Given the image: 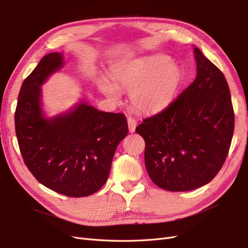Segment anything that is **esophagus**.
Returning <instances> with one entry per match:
<instances>
[{
	"instance_id": "obj_1",
	"label": "esophagus",
	"mask_w": 248,
	"mask_h": 248,
	"mask_svg": "<svg viewBox=\"0 0 248 248\" xmlns=\"http://www.w3.org/2000/svg\"><path fill=\"white\" fill-rule=\"evenodd\" d=\"M127 124H129L130 132L134 133L136 126H137V122H136V119H134L132 117H129V118H127Z\"/></svg>"
}]
</instances>
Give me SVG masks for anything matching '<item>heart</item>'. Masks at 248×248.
Masks as SVG:
<instances>
[{
	"instance_id": "b5f03b06",
	"label": "heart",
	"mask_w": 248,
	"mask_h": 248,
	"mask_svg": "<svg viewBox=\"0 0 248 248\" xmlns=\"http://www.w3.org/2000/svg\"><path fill=\"white\" fill-rule=\"evenodd\" d=\"M110 81L103 79L101 91L112 100L119 98L117 90L129 91L131 105L142 113L163 111L174 100L183 80V70L165 54L121 61L111 67Z\"/></svg>"
}]
</instances>
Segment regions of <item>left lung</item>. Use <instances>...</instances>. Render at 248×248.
I'll use <instances>...</instances> for the list:
<instances>
[{
    "label": "left lung",
    "mask_w": 248,
    "mask_h": 248,
    "mask_svg": "<svg viewBox=\"0 0 248 248\" xmlns=\"http://www.w3.org/2000/svg\"><path fill=\"white\" fill-rule=\"evenodd\" d=\"M197 77L169 106L145 118L136 132L145 140L150 179L170 191L210 182L225 163L235 115L222 72L194 47Z\"/></svg>",
    "instance_id": "obj_1"
}]
</instances>
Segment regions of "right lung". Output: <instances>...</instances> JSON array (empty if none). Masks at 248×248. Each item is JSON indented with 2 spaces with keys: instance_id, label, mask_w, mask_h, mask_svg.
Listing matches in <instances>:
<instances>
[{
  "instance_id": "right-lung-1",
  "label": "right lung",
  "mask_w": 248,
  "mask_h": 248,
  "mask_svg": "<svg viewBox=\"0 0 248 248\" xmlns=\"http://www.w3.org/2000/svg\"><path fill=\"white\" fill-rule=\"evenodd\" d=\"M62 65V53L46 54L22 82L15 132L23 162L40 183L68 197H87L107 181L115 149L129 131L127 122L123 113L102 112L84 101L46 118L40 86Z\"/></svg>"
}]
</instances>
